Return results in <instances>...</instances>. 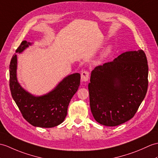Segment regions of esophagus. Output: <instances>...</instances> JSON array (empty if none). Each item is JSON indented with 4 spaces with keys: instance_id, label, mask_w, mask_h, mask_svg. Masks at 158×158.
I'll list each match as a JSON object with an SVG mask.
<instances>
[{
    "instance_id": "1",
    "label": "esophagus",
    "mask_w": 158,
    "mask_h": 158,
    "mask_svg": "<svg viewBox=\"0 0 158 158\" xmlns=\"http://www.w3.org/2000/svg\"><path fill=\"white\" fill-rule=\"evenodd\" d=\"M81 78L83 81H87L89 78V72L88 71H83L81 74Z\"/></svg>"
}]
</instances>
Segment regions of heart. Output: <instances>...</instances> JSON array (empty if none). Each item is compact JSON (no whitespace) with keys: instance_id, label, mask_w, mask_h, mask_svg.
I'll return each instance as SVG.
<instances>
[{"instance_id":"obj_1","label":"heart","mask_w":158,"mask_h":158,"mask_svg":"<svg viewBox=\"0 0 158 158\" xmlns=\"http://www.w3.org/2000/svg\"><path fill=\"white\" fill-rule=\"evenodd\" d=\"M110 52V47H106V48L104 50L102 54V56H105L106 55L108 54V53Z\"/></svg>"}]
</instances>
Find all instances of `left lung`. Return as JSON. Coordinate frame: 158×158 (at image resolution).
Returning <instances> with one entry per match:
<instances>
[{
  "label": "left lung",
  "instance_id": "obj_1",
  "mask_svg": "<svg viewBox=\"0 0 158 158\" xmlns=\"http://www.w3.org/2000/svg\"><path fill=\"white\" fill-rule=\"evenodd\" d=\"M148 87L143 50L129 51L91 72L88 85L91 111L98 123L115 127L135 116Z\"/></svg>",
  "mask_w": 158,
  "mask_h": 158
}]
</instances>
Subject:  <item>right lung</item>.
<instances>
[{
  "mask_svg": "<svg viewBox=\"0 0 158 158\" xmlns=\"http://www.w3.org/2000/svg\"><path fill=\"white\" fill-rule=\"evenodd\" d=\"M29 45L30 43L23 41L16 52H21ZM16 70L17 55L15 53L9 66V86L13 100L23 118L31 125L42 128H52L63 122L69 102L79 86V73L69 75L45 96L35 97L20 86Z\"/></svg>",
  "mask_w": 158,
  "mask_h": 158,
  "instance_id": "1",
  "label": "right lung"
}]
</instances>
